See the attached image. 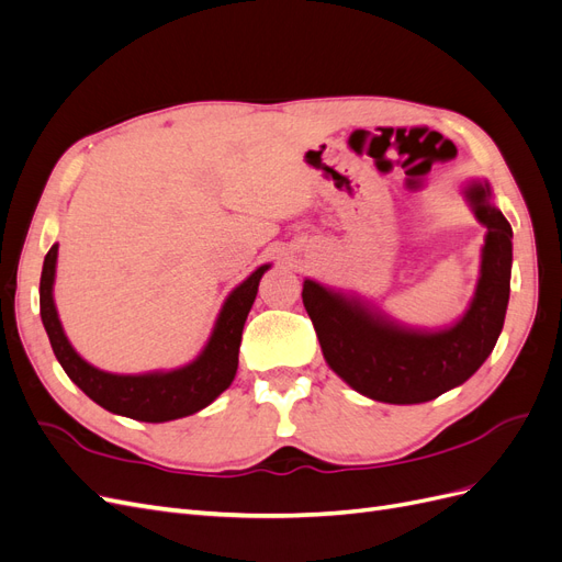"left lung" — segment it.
<instances>
[{"label": "left lung", "instance_id": "8db88e82", "mask_svg": "<svg viewBox=\"0 0 562 562\" xmlns=\"http://www.w3.org/2000/svg\"><path fill=\"white\" fill-rule=\"evenodd\" d=\"M473 215L487 227L481 277L467 314L446 330H413L366 302L304 281L307 310L326 363L359 394L396 405L434 401L464 384L497 345L512 291L514 232L492 203L487 182L467 190Z\"/></svg>", "mask_w": 562, "mask_h": 562}]
</instances>
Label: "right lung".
<instances>
[{"label": "right lung", "instance_id": "obj_1", "mask_svg": "<svg viewBox=\"0 0 562 562\" xmlns=\"http://www.w3.org/2000/svg\"><path fill=\"white\" fill-rule=\"evenodd\" d=\"M58 244L50 246L42 267L40 314L48 342L63 370L83 394L105 411L140 419L171 422L199 413L211 405L232 384L239 368V347L246 316L252 307L258 285L269 265H262L234 288L215 321L209 345L192 363L168 372H145V375H114L87 363L65 337L54 302Z\"/></svg>", "mask_w": 562, "mask_h": 562}]
</instances>
